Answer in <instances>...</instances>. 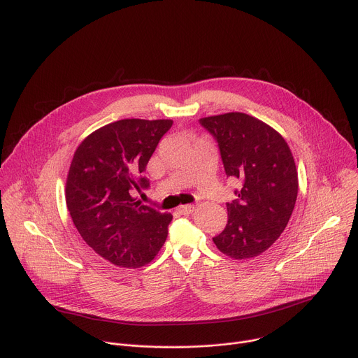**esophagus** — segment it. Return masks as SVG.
Wrapping results in <instances>:
<instances>
[{
  "label": "esophagus",
  "mask_w": 358,
  "mask_h": 358,
  "mask_svg": "<svg viewBox=\"0 0 358 358\" xmlns=\"http://www.w3.org/2000/svg\"><path fill=\"white\" fill-rule=\"evenodd\" d=\"M194 210H195L194 206H182V207H180V208L177 210V213L181 214V215H188V214L194 213Z\"/></svg>",
  "instance_id": "34e87169"
}]
</instances>
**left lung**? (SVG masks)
Returning a JSON list of instances; mask_svg holds the SVG:
<instances>
[{
  "label": "left lung",
  "mask_w": 358,
  "mask_h": 358,
  "mask_svg": "<svg viewBox=\"0 0 358 358\" xmlns=\"http://www.w3.org/2000/svg\"><path fill=\"white\" fill-rule=\"evenodd\" d=\"M218 143L227 177L241 181L236 199L227 202L228 224L213 238L234 259L258 257L286 228L297 198V171L285 138L245 113L199 119Z\"/></svg>",
  "instance_id": "left-lung-1"
}]
</instances>
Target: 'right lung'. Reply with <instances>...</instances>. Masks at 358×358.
<instances>
[{
  "mask_svg": "<svg viewBox=\"0 0 358 358\" xmlns=\"http://www.w3.org/2000/svg\"><path fill=\"white\" fill-rule=\"evenodd\" d=\"M173 120L124 119L87 136L76 148L66 180V206L85 242L122 268L155 259L171 214L133 196L150 187L145 166Z\"/></svg>",
  "mask_w": 358,
  "mask_h": 358,
  "instance_id": "right-lung-1",
  "label": "right lung"
}]
</instances>
